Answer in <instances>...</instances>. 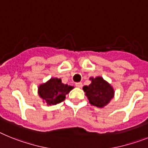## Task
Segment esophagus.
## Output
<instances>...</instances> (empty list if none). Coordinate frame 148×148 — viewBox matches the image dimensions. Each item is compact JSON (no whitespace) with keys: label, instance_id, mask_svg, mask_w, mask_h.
<instances>
[{"label":"esophagus","instance_id":"obj_1","mask_svg":"<svg viewBox=\"0 0 148 148\" xmlns=\"http://www.w3.org/2000/svg\"><path fill=\"white\" fill-rule=\"evenodd\" d=\"M75 85H76V86L77 87V88H82V86H83V83H82L81 82L77 83Z\"/></svg>","mask_w":148,"mask_h":148}]
</instances>
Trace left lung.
Wrapping results in <instances>:
<instances>
[{
    "label": "left lung",
    "mask_w": 148,
    "mask_h": 148,
    "mask_svg": "<svg viewBox=\"0 0 148 148\" xmlns=\"http://www.w3.org/2000/svg\"><path fill=\"white\" fill-rule=\"evenodd\" d=\"M90 80H92L91 84L83 88L89 103L99 108L106 106L114 97L115 92L112 86L101 77H91Z\"/></svg>",
    "instance_id": "left-lung-1"
}]
</instances>
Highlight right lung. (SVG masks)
I'll use <instances>...</instances> for the list:
<instances>
[{
  "instance_id": "obj_1",
  "label": "right lung",
  "mask_w": 148,
  "mask_h": 148,
  "mask_svg": "<svg viewBox=\"0 0 148 148\" xmlns=\"http://www.w3.org/2000/svg\"><path fill=\"white\" fill-rule=\"evenodd\" d=\"M74 88L62 83L61 79L51 78L45 83L41 84L38 88V95L47 105H56L65 99V95Z\"/></svg>"
}]
</instances>
